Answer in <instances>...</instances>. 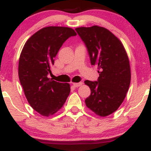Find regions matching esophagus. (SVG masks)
Masks as SVG:
<instances>
[{"mask_svg":"<svg viewBox=\"0 0 151 151\" xmlns=\"http://www.w3.org/2000/svg\"><path fill=\"white\" fill-rule=\"evenodd\" d=\"M72 84H73L74 86H75V87H79V86H81L83 84L82 82H79V83H72Z\"/></svg>","mask_w":151,"mask_h":151,"instance_id":"esophagus-1","label":"esophagus"}]
</instances>
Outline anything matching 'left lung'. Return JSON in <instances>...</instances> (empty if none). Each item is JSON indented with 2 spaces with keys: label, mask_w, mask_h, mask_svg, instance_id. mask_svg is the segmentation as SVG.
I'll return each mask as SVG.
<instances>
[{
  "label": "left lung",
  "mask_w": 151,
  "mask_h": 151,
  "mask_svg": "<svg viewBox=\"0 0 151 151\" xmlns=\"http://www.w3.org/2000/svg\"><path fill=\"white\" fill-rule=\"evenodd\" d=\"M75 30L99 73L97 81H84L91 89L86 106L96 115L107 116L119 109L129 90L131 67L127 53L120 40L105 27L93 25Z\"/></svg>",
  "instance_id": "left-lung-1"
}]
</instances>
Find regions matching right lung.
<instances>
[{
  "label": "right lung",
  "mask_w": 151,
  "mask_h": 151,
  "mask_svg": "<svg viewBox=\"0 0 151 151\" xmlns=\"http://www.w3.org/2000/svg\"><path fill=\"white\" fill-rule=\"evenodd\" d=\"M76 35L70 27H43L27 40L20 53L18 76L25 96L31 107L44 116L57 113L70 93V84L50 79L47 74L63 43Z\"/></svg>",
  "instance_id": "obj_1"
}]
</instances>
